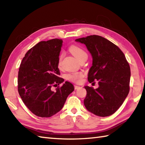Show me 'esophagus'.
Returning <instances> with one entry per match:
<instances>
[{"mask_svg": "<svg viewBox=\"0 0 145 145\" xmlns=\"http://www.w3.org/2000/svg\"><path fill=\"white\" fill-rule=\"evenodd\" d=\"M74 87H75V90H76V89H78V88H80V86H78V85H75Z\"/></svg>", "mask_w": 145, "mask_h": 145, "instance_id": "34e87169", "label": "esophagus"}]
</instances>
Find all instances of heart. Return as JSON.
I'll use <instances>...</instances> for the list:
<instances>
[{
    "mask_svg": "<svg viewBox=\"0 0 145 145\" xmlns=\"http://www.w3.org/2000/svg\"><path fill=\"white\" fill-rule=\"evenodd\" d=\"M69 50L73 56L78 60H80L84 58H87V54L86 53V52L84 49L78 47V46L72 45L70 47ZM82 76L83 75L82 73H68L65 75V78L68 80H70L71 82H79L80 81Z\"/></svg>",
    "mask_w": 145,
    "mask_h": 145,
    "instance_id": "heart-1",
    "label": "heart"
}]
</instances>
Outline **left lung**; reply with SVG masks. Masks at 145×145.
<instances>
[{"label":"left lung","instance_id":"1","mask_svg":"<svg viewBox=\"0 0 145 145\" xmlns=\"http://www.w3.org/2000/svg\"><path fill=\"white\" fill-rule=\"evenodd\" d=\"M85 44L92 57L88 73L90 83L97 80L98 87L85 86L87 95L84 105L90 113L108 116L123 103L130 90V67L122 51L112 42L99 35L76 39Z\"/></svg>","mask_w":145,"mask_h":145}]
</instances>
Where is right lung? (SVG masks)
<instances>
[{"label": "right lung", "instance_id": "obj_1", "mask_svg": "<svg viewBox=\"0 0 145 145\" xmlns=\"http://www.w3.org/2000/svg\"><path fill=\"white\" fill-rule=\"evenodd\" d=\"M62 40L42 41L27 52L18 73V91L23 102L37 116L47 118L62 108L74 90L72 83L58 76L59 55ZM61 82L63 85L52 90Z\"/></svg>", "mask_w": 145, "mask_h": 145}]
</instances>
